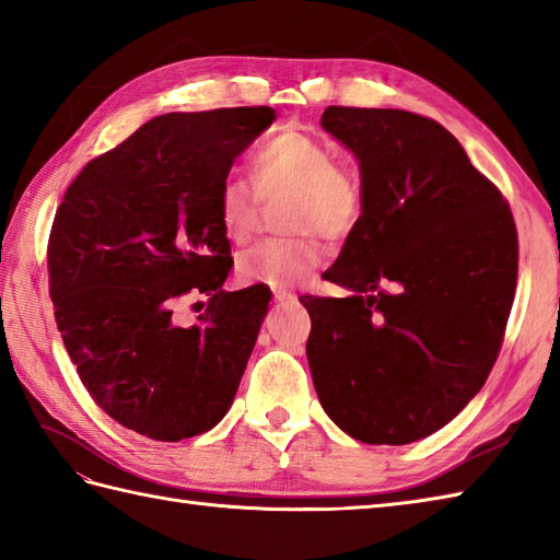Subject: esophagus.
I'll return each instance as SVG.
<instances>
[{"instance_id":"34e87169","label":"esophagus","mask_w":560,"mask_h":560,"mask_svg":"<svg viewBox=\"0 0 560 560\" xmlns=\"http://www.w3.org/2000/svg\"><path fill=\"white\" fill-rule=\"evenodd\" d=\"M295 301H299V295H295V293H289V291H273V303L289 305V303H295Z\"/></svg>"}]
</instances>
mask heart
Here are the masks:
<instances>
[{"label": "heart", "instance_id": "heart-1", "mask_svg": "<svg viewBox=\"0 0 560 560\" xmlns=\"http://www.w3.org/2000/svg\"><path fill=\"white\" fill-rule=\"evenodd\" d=\"M253 185L225 180L219 189V221L233 243L255 231L259 197L291 195L289 225L305 231L293 237H271L237 257V277L267 287H293L311 277L319 261V247L311 231L325 237L349 235L361 221L363 189L359 177L337 163L325 141L301 129H283L261 144L249 165Z\"/></svg>", "mask_w": 560, "mask_h": 560}]
</instances>
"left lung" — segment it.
Returning a JSON list of instances; mask_svg holds the SVG:
<instances>
[{"mask_svg": "<svg viewBox=\"0 0 560 560\" xmlns=\"http://www.w3.org/2000/svg\"><path fill=\"white\" fill-rule=\"evenodd\" d=\"M323 129L359 161L363 213L323 273L347 299H301L307 363L343 433L407 445L455 419L491 373L515 299V221L435 120L329 105Z\"/></svg>", "mask_w": 560, "mask_h": 560, "instance_id": "obj_1", "label": "left lung"}]
</instances>
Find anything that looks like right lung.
I'll return each mask as SVG.
<instances>
[{
    "mask_svg": "<svg viewBox=\"0 0 560 560\" xmlns=\"http://www.w3.org/2000/svg\"><path fill=\"white\" fill-rule=\"evenodd\" d=\"M273 120L267 105L153 117L93 159L57 209V327L83 387L129 431L177 443L231 409L271 293L223 291L233 261L219 189ZM192 290L210 307L185 326L176 303Z\"/></svg>",
    "mask_w": 560,
    "mask_h": 560,
    "instance_id": "obj_1",
    "label": "right lung"
}]
</instances>
